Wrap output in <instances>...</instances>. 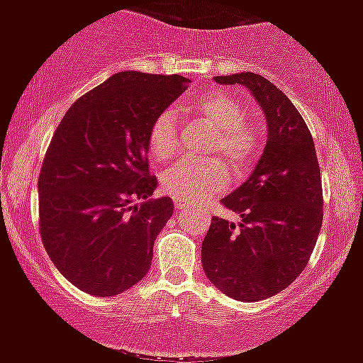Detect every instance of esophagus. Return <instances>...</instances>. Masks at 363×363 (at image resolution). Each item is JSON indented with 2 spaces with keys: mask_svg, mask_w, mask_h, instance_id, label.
<instances>
[{
  "mask_svg": "<svg viewBox=\"0 0 363 363\" xmlns=\"http://www.w3.org/2000/svg\"><path fill=\"white\" fill-rule=\"evenodd\" d=\"M175 209H177V211H184L186 208H188V202H184V201H181V199H175Z\"/></svg>",
  "mask_w": 363,
  "mask_h": 363,
  "instance_id": "1",
  "label": "esophagus"
}]
</instances>
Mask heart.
<instances>
[{
    "mask_svg": "<svg viewBox=\"0 0 363 363\" xmlns=\"http://www.w3.org/2000/svg\"><path fill=\"white\" fill-rule=\"evenodd\" d=\"M182 109L211 125L215 140L209 145L211 154L228 159L236 170H242L256 157L258 134L247 125V111L235 96L225 91H209ZM148 150L157 161L174 157L177 150V132L172 113H161L148 132ZM228 182V170L220 159H182L164 172L162 186L168 195L193 202L218 191Z\"/></svg>",
    "mask_w": 363,
    "mask_h": 363,
    "instance_id": "heart-1",
    "label": "heart"
}]
</instances>
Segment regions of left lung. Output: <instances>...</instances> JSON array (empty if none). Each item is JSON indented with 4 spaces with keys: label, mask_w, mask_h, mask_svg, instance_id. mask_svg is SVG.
<instances>
[{
    "label": "left lung",
    "mask_w": 363,
    "mask_h": 363,
    "mask_svg": "<svg viewBox=\"0 0 363 363\" xmlns=\"http://www.w3.org/2000/svg\"><path fill=\"white\" fill-rule=\"evenodd\" d=\"M243 86L267 120V145L242 186L222 199L240 222L213 216L202 242V269L236 301L269 299L297 279L323 225V184L313 138L296 105L256 73L215 77Z\"/></svg>",
    "instance_id": "8db88e82"
}]
</instances>
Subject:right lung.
I'll return each instance as SVG.
<instances>
[{
    "instance_id": "add662e5",
    "label": "right lung",
    "mask_w": 363,
    "mask_h": 363,
    "mask_svg": "<svg viewBox=\"0 0 363 363\" xmlns=\"http://www.w3.org/2000/svg\"><path fill=\"white\" fill-rule=\"evenodd\" d=\"M189 82L121 71L74 101L57 127L37 186L40 238L82 292L113 297L147 276L174 213L170 197L152 199L148 132Z\"/></svg>"
}]
</instances>
